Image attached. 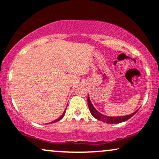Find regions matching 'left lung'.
<instances>
[{"mask_svg":"<svg viewBox=\"0 0 159 159\" xmlns=\"http://www.w3.org/2000/svg\"><path fill=\"white\" fill-rule=\"evenodd\" d=\"M88 107L89 109H90V113L93 116L94 118H97V120H99V121H102V122H106V123L108 124H118L121 123V122L125 121L127 120H128L129 118H131L132 116H134V115L137 113V111H135L134 112L131 113V114L128 115V116H116V117H111V116H105V115L101 114L100 112H99L97 109L94 108L93 104L90 102V97H88Z\"/></svg>","mask_w":159,"mask_h":159,"instance_id":"left-lung-1","label":"left lung"}]
</instances>
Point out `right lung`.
Instances as JSON below:
<instances>
[{
	"instance_id": "obj_1",
	"label": "right lung",
	"mask_w": 159,
	"mask_h": 159,
	"mask_svg": "<svg viewBox=\"0 0 159 159\" xmlns=\"http://www.w3.org/2000/svg\"><path fill=\"white\" fill-rule=\"evenodd\" d=\"M65 113H66V109H65V111H63V113H62V116H61L60 117H59V118H57V119L54 120V121H52V122H53V123H55V122H57V121H60V120H61V119H62V118H63V117H64V116H65ZM52 122H51V123H52Z\"/></svg>"
}]
</instances>
